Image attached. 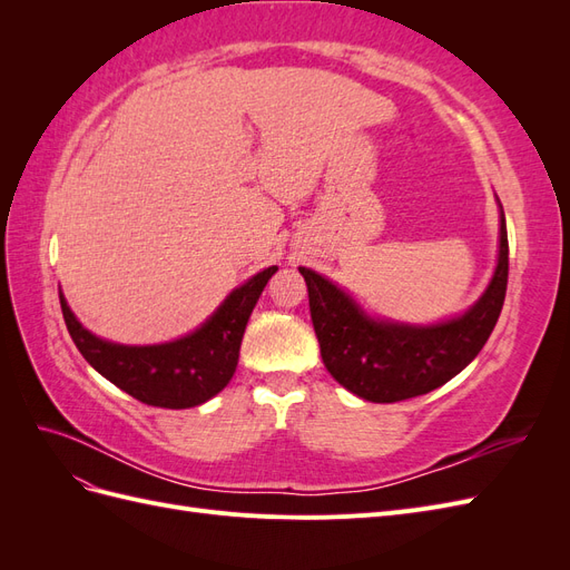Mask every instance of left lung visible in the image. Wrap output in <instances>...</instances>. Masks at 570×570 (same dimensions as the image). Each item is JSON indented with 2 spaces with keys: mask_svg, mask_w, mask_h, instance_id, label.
Returning <instances> with one entry per match:
<instances>
[{
  "mask_svg": "<svg viewBox=\"0 0 570 570\" xmlns=\"http://www.w3.org/2000/svg\"><path fill=\"white\" fill-rule=\"evenodd\" d=\"M308 287L323 364L361 400L392 404L452 381L485 347L502 314L509 281V237L502 212L499 258L488 289L459 318L438 325L377 321L312 268H299Z\"/></svg>",
  "mask_w": 570,
  "mask_h": 570,
  "instance_id": "1",
  "label": "left lung"
}]
</instances>
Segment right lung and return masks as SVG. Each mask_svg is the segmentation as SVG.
<instances>
[{"label":"right lung","instance_id":"right-lung-1","mask_svg":"<svg viewBox=\"0 0 570 570\" xmlns=\"http://www.w3.org/2000/svg\"><path fill=\"white\" fill-rule=\"evenodd\" d=\"M278 266L264 268L235 287L214 316L195 333L166 344L128 347L85 331L59 292L68 333L88 364L137 402L189 409L209 402L230 383L252 308Z\"/></svg>","mask_w":570,"mask_h":570}]
</instances>
